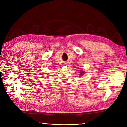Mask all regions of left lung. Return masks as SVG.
<instances>
[{
  "instance_id": "obj_1",
  "label": "left lung",
  "mask_w": 127,
  "mask_h": 127,
  "mask_svg": "<svg viewBox=\"0 0 127 127\" xmlns=\"http://www.w3.org/2000/svg\"><path fill=\"white\" fill-rule=\"evenodd\" d=\"M84 73V72H81V74H82V73Z\"/></svg>"
}]
</instances>
